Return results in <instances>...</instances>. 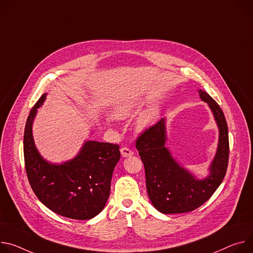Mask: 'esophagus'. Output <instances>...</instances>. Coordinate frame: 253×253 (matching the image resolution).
Wrapping results in <instances>:
<instances>
[{
	"instance_id": "1",
	"label": "esophagus",
	"mask_w": 253,
	"mask_h": 253,
	"mask_svg": "<svg viewBox=\"0 0 253 253\" xmlns=\"http://www.w3.org/2000/svg\"><path fill=\"white\" fill-rule=\"evenodd\" d=\"M121 154H122L123 157H128V156L133 155V151L128 147H122L121 148Z\"/></svg>"
}]
</instances>
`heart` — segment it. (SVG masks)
<instances>
[{
    "instance_id": "b5f03b06",
    "label": "heart",
    "mask_w": 253,
    "mask_h": 253,
    "mask_svg": "<svg viewBox=\"0 0 253 253\" xmlns=\"http://www.w3.org/2000/svg\"><path fill=\"white\" fill-rule=\"evenodd\" d=\"M135 106L132 104H126L124 106H121L117 112H116V117L117 118H126L133 113ZM157 117V110L156 108H149L146 111H144L139 118L137 119V127L142 129L145 128L147 126H149L150 124H152L155 119Z\"/></svg>"
}]
</instances>
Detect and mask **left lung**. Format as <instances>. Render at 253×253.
I'll list each match as a JSON object with an SVG mask.
<instances>
[{
	"label": "left lung",
	"instance_id": "1",
	"mask_svg": "<svg viewBox=\"0 0 253 253\" xmlns=\"http://www.w3.org/2000/svg\"><path fill=\"white\" fill-rule=\"evenodd\" d=\"M199 93L213 111L220 133L218 150L208 177L196 179L172 159L165 147V119L146 128L136 139V149L144 165L148 197L155 209L164 214L187 213L199 208L212 197L227 171L229 138L224 113L206 91L199 90Z\"/></svg>",
	"mask_w": 253,
	"mask_h": 253
}]
</instances>
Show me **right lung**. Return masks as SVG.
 I'll return each instance as SVG.
<instances>
[{
	"instance_id": "obj_1",
	"label": "right lung",
	"mask_w": 253,
	"mask_h": 253,
	"mask_svg": "<svg viewBox=\"0 0 253 253\" xmlns=\"http://www.w3.org/2000/svg\"><path fill=\"white\" fill-rule=\"evenodd\" d=\"M40 97L31 109L24 131V162L27 177L36 197L54 213L76 220L97 216L110 195L115 166L120 159L119 144L87 141L79 155L63 165H50L38 153L32 136Z\"/></svg>"
}]
</instances>
